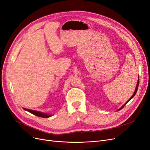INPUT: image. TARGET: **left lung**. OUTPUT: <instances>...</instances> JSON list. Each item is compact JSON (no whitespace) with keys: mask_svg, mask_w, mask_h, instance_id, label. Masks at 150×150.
Wrapping results in <instances>:
<instances>
[{"mask_svg":"<svg viewBox=\"0 0 150 150\" xmlns=\"http://www.w3.org/2000/svg\"><path fill=\"white\" fill-rule=\"evenodd\" d=\"M139 80H138V82H137V87H136V88H135V92H134V94H133V95L132 96V97H131V98L127 101V102H126V103H125L124 106H122L121 108L120 109H119V110H121L122 108H123L124 107V106L125 105H126L128 102H129V101L132 99V98L134 97V96H135V95L136 94V93H137V90H138V87H139Z\"/></svg>","mask_w":150,"mask_h":150,"instance_id":"1","label":"left lung"}]
</instances>
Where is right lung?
Returning <instances> with one entry per match:
<instances>
[{"instance_id":"add662e5","label":"right lung","mask_w":150,"mask_h":150,"mask_svg":"<svg viewBox=\"0 0 150 150\" xmlns=\"http://www.w3.org/2000/svg\"><path fill=\"white\" fill-rule=\"evenodd\" d=\"M25 110L32 113L33 115H34L35 116H39V117H45V118H47V117H50L51 115H47V114L46 113H43V112H39V111H34V110H29V109H26V108H23Z\"/></svg>"}]
</instances>
